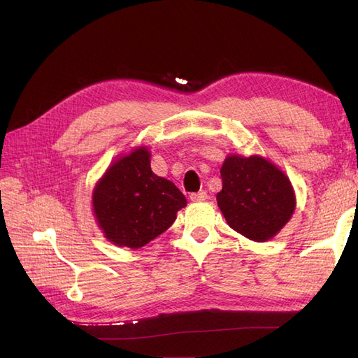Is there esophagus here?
<instances>
[{"mask_svg": "<svg viewBox=\"0 0 358 358\" xmlns=\"http://www.w3.org/2000/svg\"><path fill=\"white\" fill-rule=\"evenodd\" d=\"M189 199H191V201H204L206 199H208V194H206L204 191L197 192V194H191Z\"/></svg>", "mask_w": 358, "mask_h": 358, "instance_id": "1", "label": "esophagus"}]
</instances>
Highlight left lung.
<instances>
[{"instance_id":"left-lung-1","label":"left lung","mask_w":358,"mask_h":358,"mask_svg":"<svg viewBox=\"0 0 358 358\" xmlns=\"http://www.w3.org/2000/svg\"><path fill=\"white\" fill-rule=\"evenodd\" d=\"M220 209L231 229L254 242L275 237L291 220L296 194L285 173L259 157L231 154L221 167Z\"/></svg>"}]
</instances>
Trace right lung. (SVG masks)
Returning <instances> with one entry per match:
<instances>
[{
  "mask_svg": "<svg viewBox=\"0 0 358 358\" xmlns=\"http://www.w3.org/2000/svg\"><path fill=\"white\" fill-rule=\"evenodd\" d=\"M185 206L175 183L150 169L146 146L117 157L92 191V212L106 239L131 249L164 233Z\"/></svg>",
  "mask_w": 358,
  "mask_h": 358,
  "instance_id": "right-lung-1",
  "label": "right lung"
}]
</instances>
